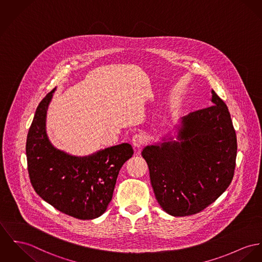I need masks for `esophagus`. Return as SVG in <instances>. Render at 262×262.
Returning a JSON list of instances; mask_svg holds the SVG:
<instances>
[{
	"label": "esophagus",
	"instance_id": "1",
	"mask_svg": "<svg viewBox=\"0 0 262 262\" xmlns=\"http://www.w3.org/2000/svg\"><path fill=\"white\" fill-rule=\"evenodd\" d=\"M145 141H146V139H145V136L143 134H137L133 137L132 142H133L135 147L141 148V146L144 144Z\"/></svg>",
	"mask_w": 262,
	"mask_h": 262
}]
</instances>
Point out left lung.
Returning <instances> with one entry per match:
<instances>
[{
	"label": "left lung",
	"mask_w": 262,
	"mask_h": 262,
	"mask_svg": "<svg viewBox=\"0 0 262 262\" xmlns=\"http://www.w3.org/2000/svg\"><path fill=\"white\" fill-rule=\"evenodd\" d=\"M211 94V106L181 119L178 141L147 145L141 152L156 199L172 216L201 212L233 179L235 130L226 104L213 90Z\"/></svg>",
	"instance_id": "left-lung-1"
}]
</instances>
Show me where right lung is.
I'll list each match as a JSON object with an SVG mask.
<instances>
[{
    "mask_svg": "<svg viewBox=\"0 0 262 262\" xmlns=\"http://www.w3.org/2000/svg\"><path fill=\"white\" fill-rule=\"evenodd\" d=\"M55 90L39 103L28 133L30 181L40 198L60 212L94 220L106 210L120 169L134 149L129 143H121L82 158L57 149L46 133L47 110Z\"/></svg>",
    "mask_w": 262,
    "mask_h": 262,
    "instance_id": "right-lung-1",
    "label": "right lung"
}]
</instances>
